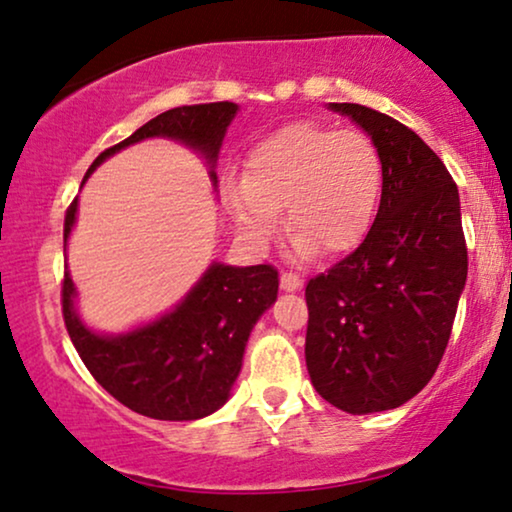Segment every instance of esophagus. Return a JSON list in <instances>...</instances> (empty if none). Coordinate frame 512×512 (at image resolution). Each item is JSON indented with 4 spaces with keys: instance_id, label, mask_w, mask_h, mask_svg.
I'll return each instance as SVG.
<instances>
[{
    "instance_id": "1",
    "label": "esophagus",
    "mask_w": 512,
    "mask_h": 512,
    "mask_svg": "<svg viewBox=\"0 0 512 512\" xmlns=\"http://www.w3.org/2000/svg\"><path fill=\"white\" fill-rule=\"evenodd\" d=\"M279 284H282L284 291H300V286H303V279L296 272H282V277H279Z\"/></svg>"
}]
</instances>
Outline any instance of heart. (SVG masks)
<instances>
[{
  "label": "heart",
  "instance_id": "heart-1",
  "mask_svg": "<svg viewBox=\"0 0 512 512\" xmlns=\"http://www.w3.org/2000/svg\"><path fill=\"white\" fill-rule=\"evenodd\" d=\"M382 193V158L366 132L291 123L251 149L244 179L226 184L237 226L265 242L279 226L300 256L342 254L373 226Z\"/></svg>",
  "mask_w": 512,
  "mask_h": 512
}]
</instances>
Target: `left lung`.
<instances>
[{
  "label": "left lung",
  "instance_id": "obj_1",
  "mask_svg": "<svg viewBox=\"0 0 512 512\" xmlns=\"http://www.w3.org/2000/svg\"><path fill=\"white\" fill-rule=\"evenodd\" d=\"M382 158V200L366 240L307 282L305 361L321 398L349 415L394 410L436 373L468 254L459 191L436 153L396 118L349 102Z\"/></svg>",
  "mask_w": 512,
  "mask_h": 512
}]
</instances>
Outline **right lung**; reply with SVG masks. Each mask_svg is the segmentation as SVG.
<instances>
[{"label": "right lung", "instance_id": "obj_1", "mask_svg": "<svg viewBox=\"0 0 512 512\" xmlns=\"http://www.w3.org/2000/svg\"><path fill=\"white\" fill-rule=\"evenodd\" d=\"M235 114V102L165 111L121 144L100 153L83 184L95 167L125 146L163 137L198 151L207 160L209 179L216 188L214 167ZM76 209L79 198L67 209L65 244L76 223ZM277 289L279 277L272 265L235 268L214 261L163 317L132 331L104 335L81 321L76 286L65 270L62 317L81 361L116 401L151 419L191 422L212 415L230 398L249 335L261 314L277 300Z\"/></svg>", "mask_w": 512, "mask_h": 512}]
</instances>
